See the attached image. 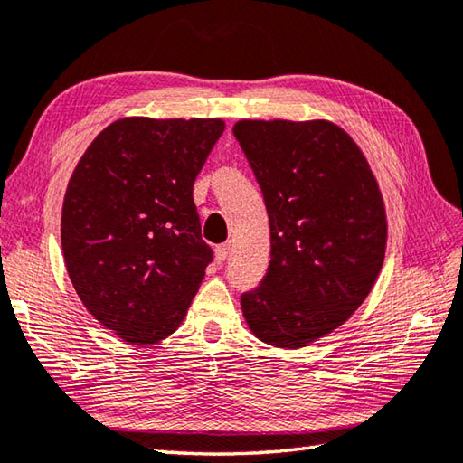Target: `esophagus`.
<instances>
[{
  "instance_id": "obj_1",
  "label": "esophagus",
  "mask_w": 463,
  "mask_h": 463,
  "mask_svg": "<svg viewBox=\"0 0 463 463\" xmlns=\"http://www.w3.org/2000/svg\"><path fill=\"white\" fill-rule=\"evenodd\" d=\"M214 255H216V260H219V262H224L226 259H229V255H231V242L219 244V247L214 249Z\"/></svg>"
}]
</instances>
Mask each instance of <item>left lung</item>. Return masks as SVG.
I'll return each instance as SVG.
<instances>
[{
    "label": "left lung",
    "instance_id": "obj_1",
    "mask_svg": "<svg viewBox=\"0 0 463 463\" xmlns=\"http://www.w3.org/2000/svg\"><path fill=\"white\" fill-rule=\"evenodd\" d=\"M234 138L265 198L270 262L241 295L260 341L303 347L345 323L382 270L383 198L351 136L325 120H241Z\"/></svg>",
    "mask_w": 463,
    "mask_h": 463
}]
</instances>
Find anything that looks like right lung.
Instances as JSON below:
<instances>
[{
    "label": "right lung",
    "instance_id": "1",
    "mask_svg": "<svg viewBox=\"0 0 463 463\" xmlns=\"http://www.w3.org/2000/svg\"><path fill=\"white\" fill-rule=\"evenodd\" d=\"M222 120L124 118L90 144L61 208L66 269L86 309L134 345L178 329L213 262L193 186Z\"/></svg>",
    "mask_w": 463,
    "mask_h": 463
}]
</instances>
